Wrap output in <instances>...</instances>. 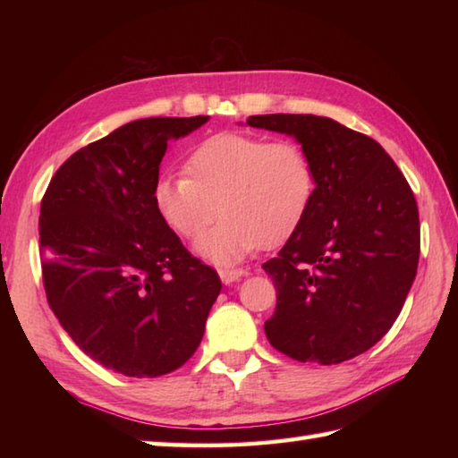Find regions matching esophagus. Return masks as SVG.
I'll list each match as a JSON object with an SVG mask.
<instances>
[{"mask_svg":"<svg viewBox=\"0 0 458 458\" xmlns=\"http://www.w3.org/2000/svg\"><path fill=\"white\" fill-rule=\"evenodd\" d=\"M218 276H220L224 285H232L234 281H238V279L246 276V269H220Z\"/></svg>","mask_w":458,"mask_h":458,"instance_id":"34e87169","label":"esophagus"}]
</instances>
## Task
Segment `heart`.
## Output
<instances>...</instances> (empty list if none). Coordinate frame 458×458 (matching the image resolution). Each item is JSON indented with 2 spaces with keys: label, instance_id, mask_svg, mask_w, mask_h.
I'll return each instance as SVG.
<instances>
[{
  "label": "heart",
  "instance_id": "b5f03b06",
  "mask_svg": "<svg viewBox=\"0 0 458 458\" xmlns=\"http://www.w3.org/2000/svg\"><path fill=\"white\" fill-rule=\"evenodd\" d=\"M182 174H163L151 200L159 218L184 240H197L214 218L218 226L197 244V254L234 266L259 246L274 248L305 220L317 174L297 141H267L224 131L194 148Z\"/></svg>",
  "mask_w": 458,
  "mask_h": 458
}]
</instances>
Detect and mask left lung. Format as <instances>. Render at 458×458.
Here are the masks:
<instances>
[{
  "label": "left lung",
  "instance_id": "8db88e82",
  "mask_svg": "<svg viewBox=\"0 0 458 458\" xmlns=\"http://www.w3.org/2000/svg\"><path fill=\"white\" fill-rule=\"evenodd\" d=\"M285 133L317 174L315 199L266 274L277 291L266 336L299 362L338 364L372 348L395 323L420 264V212L382 145L310 114L251 115Z\"/></svg>",
  "mask_w": 458,
  "mask_h": 458
}]
</instances>
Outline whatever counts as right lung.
<instances>
[{
    "label": "right lung",
    "instance_id": "add662e5",
    "mask_svg": "<svg viewBox=\"0 0 458 458\" xmlns=\"http://www.w3.org/2000/svg\"><path fill=\"white\" fill-rule=\"evenodd\" d=\"M208 115L143 118L71 155L41 202L48 305L84 354L130 377L181 368L199 348L222 284L153 207L171 140Z\"/></svg>",
    "mask_w": 458,
    "mask_h": 458
}]
</instances>
